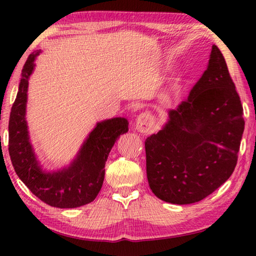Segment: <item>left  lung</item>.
Returning <instances> with one entry per match:
<instances>
[{
    "instance_id": "obj_1",
    "label": "left lung",
    "mask_w": 256,
    "mask_h": 256,
    "mask_svg": "<svg viewBox=\"0 0 256 256\" xmlns=\"http://www.w3.org/2000/svg\"><path fill=\"white\" fill-rule=\"evenodd\" d=\"M42 50L26 60L19 92L12 105L8 120V154L11 162L24 185L40 200L56 208H76L92 202L102 188L108 154L120 134L128 132L125 118H115L97 124L70 166L53 172H44L37 162L29 142L26 104L28 80L34 60Z\"/></svg>"
}]
</instances>
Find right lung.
Wrapping results in <instances>:
<instances>
[{
    "mask_svg": "<svg viewBox=\"0 0 256 256\" xmlns=\"http://www.w3.org/2000/svg\"><path fill=\"white\" fill-rule=\"evenodd\" d=\"M219 62L214 60L188 102L170 112L166 126L146 140L150 188L166 202L201 201L235 170L244 132L242 107L227 66ZM214 82L216 92L201 96Z\"/></svg>",
    "mask_w": 256,
    "mask_h": 256,
    "instance_id": "right-lung-1",
    "label": "right lung"
}]
</instances>
